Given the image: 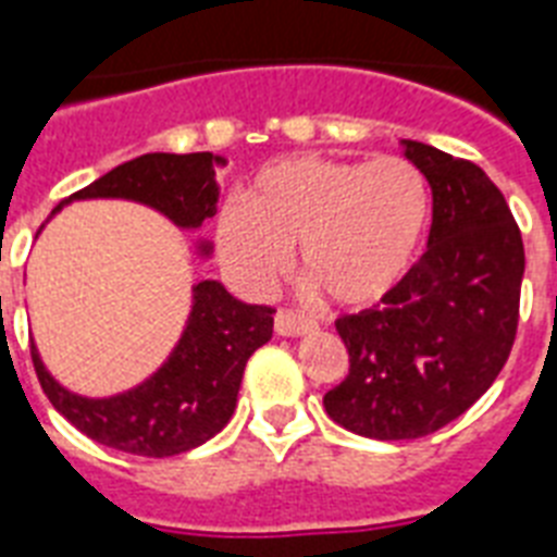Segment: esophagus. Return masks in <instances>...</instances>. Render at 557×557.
<instances>
[{"label": "esophagus", "instance_id": "34e87169", "mask_svg": "<svg viewBox=\"0 0 557 557\" xmlns=\"http://www.w3.org/2000/svg\"><path fill=\"white\" fill-rule=\"evenodd\" d=\"M318 326H314V321H309V318H304V314L297 312H288V309H280L277 314H274V332L277 335H286V338H300V335H309V332H314Z\"/></svg>", "mask_w": 557, "mask_h": 557}]
</instances>
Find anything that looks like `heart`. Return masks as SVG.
I'll list each match as a JSON object with an SVG mask.
<instances>
[{"mask_svg": "<svg viewBox=\"0 0 557 557\" xmlns=\"http://www.w3.org/2000/svg\"><path fill=\"white\" fill-rule=\"evenodd\" d=\"M428 185L410 161L295 156L271 161L219 216V248L262 286L295 248L297 274L330 304L370 306L401 283L428 225Z\"/></svg>", "mask_w": 557, "mask_h": 557, "instance_id": "heart-1", "label": "heart"}]
</instances>
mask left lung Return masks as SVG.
Here are the masks:
<instances>
[{
    "label": "left lung",
    "instance_id": "1",
    "mask_svg": "<svg viewBox=\"0 0 557 557\" xmlns=\"http://www.w3.org/2000/svg\"><path fill=\"white\" fill-rule=\"evenodd\" d=\"M433 193L428 251L379 306L335 321L349 375L323 396L332 422L370 440H419L462 416L515 344L523 239L492 178L401 141Z\"/></svg>",
    "mask_w": 557,
    "mask_h": 557
}]
</instances>
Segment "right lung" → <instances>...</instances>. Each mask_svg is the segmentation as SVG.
I'll return each mask as SVG.
<instances>
[{"instance_id":"right-lung-1","label":"right lung","mask_w":557,"mask_h":557,"mask_svg":"<svg viewBox=\"0 0 557 557\" xmlns=\"http://www.w3.org/2000/svg\"><path fill=\"white\" fill-rule=\"evenodd\" d=\"M222 164L225 159L213 152H147L60 201L51 216L74 199H129L193 231L216 213V168ZM199 251L208 257L210 245L201 243ZM271 330V306L243 304L219 280H201L193 286L182 338L138 387L109 398H86L51 379L34 344L30 361L57 413L89 440L135 457H176L225 428L234 416L245 364L253 349L269 344Z\"/></svg>"}]
</instances>
